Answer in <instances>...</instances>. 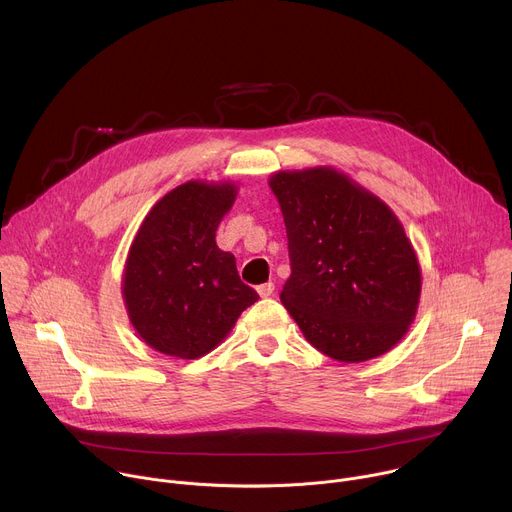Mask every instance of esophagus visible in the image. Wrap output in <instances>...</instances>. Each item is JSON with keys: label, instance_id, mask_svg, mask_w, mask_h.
<instances>
[{"label": "esophagus", "instance_id": "1", "mask_svg": "<svg viewBox=\"0 0 512 512\" xmlns=\"http://www.w3.org/2000/svg\"><path fill=\"white\" fill-rule=\"evenodd\" d=\"M275 291V285L271 283V281H267V283H263V285H259L257 287V294L261 296V298H269L271 294Z\"/></svg>", "mask_w": 512, "mask_h": 512}]
</instances>
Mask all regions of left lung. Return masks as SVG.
I'll use <instances>...</instances> for the list:
<instances>
[{"label":"left lung","mask_w":512,"mask_h":512,"mask_svg":"<svg viewBox=\"0 0 512 512\" xmlns=\"http://www.w3.org/2000/svg\"><path fill=\"white\" fill-rule=\"evenodd\" d=\"M291 275L279 294L306 340L340 362L389 352L415 320L421 267L391 206L332 166L269 176Z\"/></svg>","instance_id":"1"}]
</instances>
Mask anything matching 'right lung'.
Returning a JSON list of instances; mask_svg holds the SVG:
<instances>
[{
	"label": "right lung",
	"instance_id": "1",
	"mask_svg": "<svg viewBox=\"0 0 512 512\" xmlns=\"http://www.w3.org/2000/svg\"><path fill=\"white\" fill-rule=\"evenodd\" d=\"M237 194L231 180H188L141 221L127 251L121 294L135 334L150 348L200 358L259 300L241 281L235 257L216 245V229Z\"/></svg>",
	"mask_w": 512,
	"mask_h": 512
}]
</instances>
